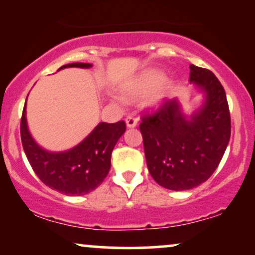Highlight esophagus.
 <instances>
[{"label":"esophagus","mask_w":255,"mask_h":255,"mask_svg":"<svg viewBox=\"0 0 255 255\" xmlns=\"http://www.w3.org/2000/svg\"><path fill=\"white\" fill-rule=\"evenodd\" d=\"M126 124H127V127H128V128H134V127H136V125H137V118L133 117V115H128V117L126 118Z\"/></svg>","instance_id":"obj_1"}]
</instances>
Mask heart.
<instances>
[{
	"label": "heart",
	"instance_id": "heart-1",
	"mask_svg": "<svg viewBox=\"0 0 255 255\" xmlns=\"http://www.w3.org/2000/svg\"><path fill=\"white\" fill-rule=\"evenodd\" d=\"M165 80V74L157 70L148 71L142 76L134 87L130 90V96L133 97H144L154 92L155 90L161 86ZM161 99V96H156L154 98V103Z\"/></svg>",
	"mask_w": 255,
	"mask_h": 255
}]
</instances>
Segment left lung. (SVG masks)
<instances>
[{
    "instance_id": "obj_1",
    "label": "left lung",
    "mask_w": 255,
    "mask_h": 255,
    "mask_svg": "<svg viewBox=\"0 0 255 255\" xmlns=\"http://www.w3.org/2000/svg\"><path fill=\"white\" fill-rule=\"evenodd\" d=\"M190 81L206 99L202 110L186 120L177 99L164 100L152 113L142 115L148 170L156 183L181 191L202 184L218 168L231 137L226 93L215 74L191 64Z\"/></svg>"
}]
</instances>
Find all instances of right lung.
Masks as SVG:
<instances>
[{
  "label": "right lung",
  "mask_w": 255,
  "mask_h": 255,
  "mask_svg": "<svg viewBox=\"0 0 255 255\" xmlns=\"http://www.w3.org/2000/svg\"><path fill=\"white\" fill-rule=\"evenodd\" d=\"M72 63L59 67H91ZM25 106L21 118V140L26 158L38 178L49 188L67 196H81L97 189L111 169L112 151L126 131V122H100L76 147L63 152L44 150L33 141L26 126Z\"/></svg>",
  "instance_id": "obj_1"
}]
</instances>
